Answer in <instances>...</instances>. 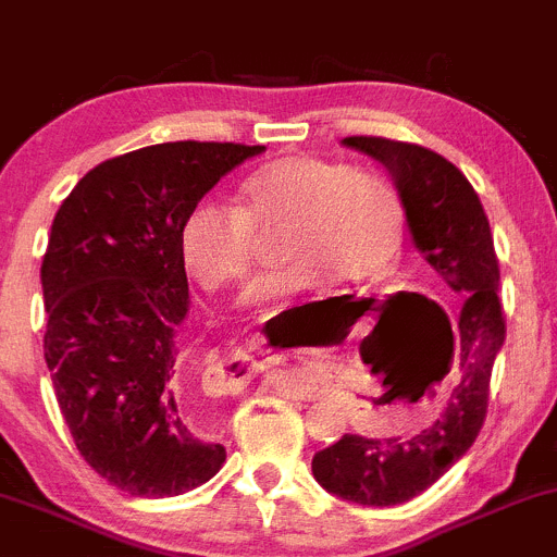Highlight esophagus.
Here are the masks:
<instances>
[{"label":"esophagus","instance_id":"obj_1","mask_svg":"<svg viewBox=\"0 0 557 557\" xmlns=\"http://www.w3.org/2000/svg\"><path fill=\"white\" fill-rule=\"evenodd\" d=\"M265 359L249 357V354H236V357L225 359V364H222V377L231 383H246L249 377H255L257 372L265 370Z\"/></svg>","mask_w":557,"mask_h":557}]
</instances>
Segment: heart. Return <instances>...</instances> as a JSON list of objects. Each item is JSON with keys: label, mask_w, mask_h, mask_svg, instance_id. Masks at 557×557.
<instances>
[{"label": "heart", "mask_w": 557, "mask_h": 557, "mask_svg": "<svg viewBox=\"0 0 557 557\" xmlns=\"http://www.w3.org/2000/svg\"><path fill=\"white\" fill-rule=\"evenodd\" d=\"M276 233L284 268L257 281L249 300L313 289L324 276L375 284L403 251V198L370 171L317 154H286L240 182L236 209L216 200L195 203L182 222L180 251L203 289L222 292L249 276L257 238Z\"/></svg>", "instance_id": "heart-1"}]
</instances>
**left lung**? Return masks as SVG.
<instances>
[{
    "label": "left lung",
    "instance_id": "obj_1",
    "mask_svg": "<svg viewBox=\"0 0 557 557\" xmlns=\"http://www.w3.org/2000/svg\"><path fill=\"white\" fill-rule=\"evenodd\" d=\"M343 145L370 154L388 171L403 198L412 244L461 302L458 381L437 421L410 440L343 434L313 456L311 469L321 488L354 504L392 507L437 483L483 429L491 370L507 335L498 300L502 276L483 203L450 160L383 136H348ZM429 306L443 313L434 300Z\"/></svg>",
    "mask_w": 557,
    "mask_h": 557
}]
</instances>
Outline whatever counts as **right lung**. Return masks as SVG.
<instances>
[{"label": "right lung", "mask_w": 557, "mask_h": 557, "mask_svg": "<svg viewBox=\"0 0 557 557\" xmlns=\"http://www.w3.org/2000/svg\"><path fill=\"white\" fill-rule=\"evenodd\" d=\"M265 147L165 141L104 160L55 211L42 260L45 362L79 456L131 496L209 483L225 448L187 403L190 292L180 231Z\"/></svg>", "instance_id": "obj_1"}]
</instances>
